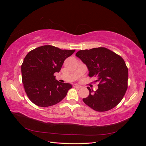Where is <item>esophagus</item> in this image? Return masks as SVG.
Wrapping results in <instances>:
<instances>
[{"instance_id":"1","label":"esophagus","mask_w":146,"mask_h":146,"mask_svg":"<svg viewBox=\"0 0 146 146\" xmlns=\"http://www.w3.org/2000/svg\"><path fill=\"white\" fill-rule=\"evenodd\" d=\"M73 86H74V88H80L82 87L80 85H78V84H74V85H73Z\"/></svg>"}]
</instances>
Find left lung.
I'll return each instance as SVG.
<instances>
[{
    "mask_svg": "<svg viewBox=\"0 0 146 146\" xmlns=\"http://www.w3.org/2000/svg\"><path fill=\"white\" fill-rule=\"evenodd\" d=\"M76 55L85 63L89 76L96 77L98 89L87 87L90 94L84 103L95 111H107L122 100L128 87V68L121 56L105 47L80 50Z\"/></svg>",
    "mask_w": 146,
    "mask_h": 146,
    "instance_id": "left-lung-1",
    "label": "left lung"
}]
</instances>
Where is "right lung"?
I'll list each match as a JSON object with an SVG mask.
<instances>
[{
    "instance_id": "1",
    "label": "right lung",
    "mask_w": 146,
    "mask_h": 146,
    "mask_svg": "<svg viewBox=\"0 0 146 146\" xmlns=\"http://www.w3.org/2000/svg\"><path fill=\"white\" fill-rule=\"evenodd\" d=\"M76 50H62L46 45L30 51L21 65L22 80L29 99L39 107H47L59 103L72 85L55 79L64 61Z\"/></svg>"
}]
</instances>
